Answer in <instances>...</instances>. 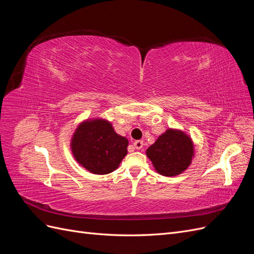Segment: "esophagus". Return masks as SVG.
I'll return each instance as SVG.
<instances>
[{"label":"esophagus","instance_id":"obj_1","mask_svg":"<svg viewBox=\"0 0 254 254\" xmlns=\"http://www.w3.org/2000/svg\"><path fill=\"white\" fill-rule=\"evenodd\" d=\"M143 145H144L143 141H140V140H137V141H135L133 143V146H134L136 149H142L143 148Z\"/></svg>","mask_w":254,"mask_h":254}]
</instances>
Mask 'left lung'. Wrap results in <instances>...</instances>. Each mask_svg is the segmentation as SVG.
<instances>
[{"label": "left lung", "mask_w": 254, "mask_h": 254, "mask_svg": "<svg viewBox=\"0 0 254 254\" xmlns=\"http://www.w3.org/2000/svg\"><path fill=\"white\" fill-rule=\"evenodd\" d=\"M194 148L190 137L179 130L168 129L146 150L156 171L163 176H176L189 167Z\"/></svg>", "instance_id": "left-lung-1"}]
</instances>
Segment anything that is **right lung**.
Segmentation results:
<instances>
[{"label":"right lung","instance_id":"1","mask_svg":"<svg viewBox=\"0 0 254 254\" xmlns=\"http://www.w3.org/2000/svg\"><path fill=\"white\" fill-rule=\"evenodd\" d=\"M71 146L79 164L93 174L106 175L117 170L127 155L128 141L114 131L109 122L92 120L77 127Z\"/></svg>","mask_w":254,"mask_h":254}]
</instances>
